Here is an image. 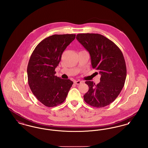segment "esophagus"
I'll return each instance as SVG.
<instances>
[{"instance_id":"esophagus-1","label":"esophagus","mask_w":148,"mask_h":148,"mask_svg":"<svg viewBox=\"0 0 148 148\" xmlns=\"http://www.w3.org/2000/svg\"><path fill=\"white\" fill-rule=\"evenodd\" d=\"M74 83L75 84L79 85L80 84H81V83H82V81H80V80H77V81H74Z\"/></svg>"}]
</instances>
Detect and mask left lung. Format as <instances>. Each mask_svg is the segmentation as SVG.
I'll return each mask as SVG.
<instances>
[{
  "instance_id": "left-lung-1",
  "label": "left lung",
  "mask_w": 148,
  "mask_h": 148,
  "mask_svg": "<svg viewBox=\"0 0 148 148\" xmlns=\"http://www.w3.org/2000/svg\"><path fill=\"white\" fill-rule=\"evenodd\" d=\"M76 38L89 51L92 68L101 75L98 84L85 82L89 90L84 100L93 107L108 106L118 97L125 84L127 67L123 54L114 42L101 34H78Z\"/></svg>"
}]
</instances>
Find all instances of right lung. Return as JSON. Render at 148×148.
<instances>
[{
    "mask_svg": "<svg viewBox=\"0 0 148 148\" xmlns=\"http://www.w3.org/2000/svg\"><path fill=\"white\" fill-rule=\"evenodd\" d=\"M75 34H55L42 40L33 51L27 67L29 85L37 99L48 107L58 106L67 97L73 82L55 75L64 50Z\"/></svg>",
    "mask_w": 148,
    "mask_h": 148,
    "instance_id": "add662e5",
    "label": "right lung"
}]
</instances>
